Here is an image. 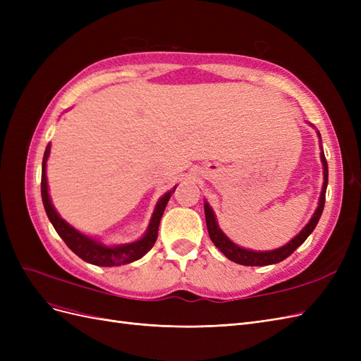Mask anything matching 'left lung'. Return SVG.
I'll use <instances>...</instances> for the list:
<instances>
[{
  "label": "left lung",
  "instance_id": "8db88e82",
  "mask_svg": "<svg viewBox=\"0 0 361 361\" xmlns=\"http://www.w3.org/2000/svg\"><path fill=\"white\" fill-rule=\"evenodd\" d=\"M318 137L321 138L319 133H318ZM321 161H322V167H324V185H322V191H321L318 207H316V211H314L313 216L310 218V221L305 224L302 231L293 239H290V241L286 245H283V247L276 248V250H269V251H253V250H247V248L236 245L235 243H232L231 239H228L223 233L221 228L218 227V223H216V218H215L212 207L209 206V203L204 202L206 227H207V232H209L211 241L215 244V247L220 250L227 259H231L232 262H235V264L245 265V267L272 265V264H279V262L289 257L293 253V251L297 250L305 241V239L309 238V235L313 232V228L316 227V224H318L319 218L322 215V211H324L325 191H326V185H329V166H326L324 150L321 152Z\"/></svg>",
  "mask_w": 361,
  "mask_h": 361
}]
</instances>
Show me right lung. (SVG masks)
<instances>
[{
    "mask_svg": "<svg viewBox=\"0 0 361 361\" xmlns=\"http://www.w3.org/2000/svg\"><path fill=\"white\" fill-rule=\"evenodd\" d=\"M51 152V145L47 146L45 155H43V162H42V200L43 206H45L47 215L49 218V221L52 223L56 232L60 235L66 245L73 251V253L81 257L82 260L89 262L92 265L97 267H117V265H125L130 264V262L138 260L143 257L147 251L154 247L157 238H158V227L161 216L164 214V209L171 197V194L174 192L173 188L171 191L166 192L162 197L158 200L154 215L150 218V223L145 236L138 239L135 243L130 244H123V245H116V247H108L101 244L96 239L87 236L81 232L73 228L69 223H66L63 218L59 215L56 211V207L52 206L51 199H49V192H48V180H47V161Z\"/></svg>",
    "mask_w": 361,
    "mask_h": 361,
    "instance_id": "obj_1",
    "label": "right lung"
}]
</instances>
